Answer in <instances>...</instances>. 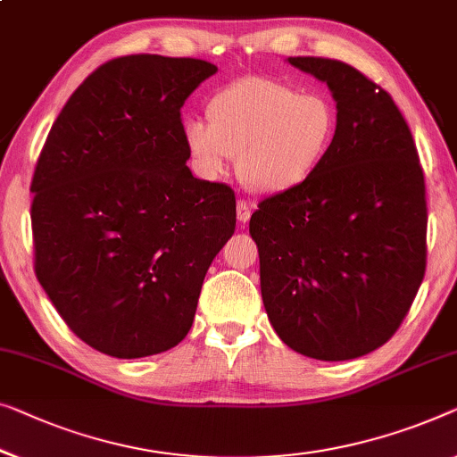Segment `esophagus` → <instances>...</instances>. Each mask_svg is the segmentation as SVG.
Returning <instances> with one entry per match:
<instances>
[{"label":"esophagus","instance_id":"1","mask_svg":"<svg viewBox=\"0 0 457 457\" xmlns=\"http://www.w3.org/2000/svg\"><path fill=\"white\" fill-rule=\"evenodd\" d=\"M249 218H251V208H249V204H247V202H243V200H239V202H237V220H239L241 224H247V222H249Z\"/></svg>","mask_w":457,"mask_h":457}]
</instances>
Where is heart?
<instances>
[{"label":"heart","mask_w":457,"mask_h":457,"mask_svg":"<svg viewBox=\"0 0 457 457\" xmlns=\"http://www.w3.org/2000/svg\"><path fill=\"white\" fill-rule=\"evenodd\" d=\"M340 117L323 92H301L270 78H239L206 103V123L183 125L195 173L222 179L237 161L241 183L257 195H284L328 161Z\"/></svg>","instance_id":"1"}]
</instances>
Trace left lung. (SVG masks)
Masks as SVG:
<instances>
[{
    "label": "left lung",
    "instance_id": "obj_1",
    "mask_svg": "<svg viewBox=\"0 0 457 457\" xmlns=\"http://www.w3.org/2000/svg\"><path fill=\"white\" fill-rule=\"evenodd\" d=\"M288 63L328 84L340 128L303 187L266 197L251 214L262 299L295 353L350 361L392 338L425 278V175L381 86L336 59Z\"/></svg>",
    "mask_w": 457,
    "mask_h": 457
}]
</instances>
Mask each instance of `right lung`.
I'll use <instances>...</instances> for the list:
<instances>
[{"label": "right lung", "mask_w": 457, "mask_h": 457, "mask_svg": "<svg viewBox=\"0 0 457 457\" xmlns=\"http://www.w3.org/2000/svg\"><path fill=\"white\" fill-rule=\"evenodd\" d=\"M216 65L111 59L55 119L30 191L35 272L98 353L142 359L187 336L210 263L235 233L228 185L187 167L181 107Z\"/></svg>", "instance_id": "obj_1"}]
</instances>
